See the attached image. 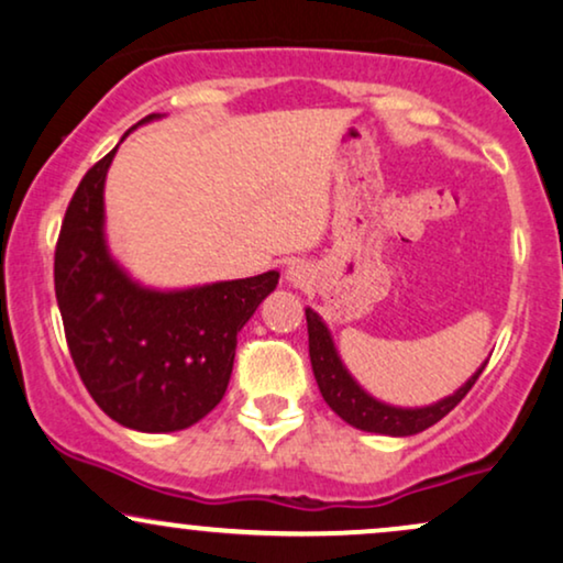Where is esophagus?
Here are the masks:
<instances>
[{
    "mask_svg": "<svg viewBox=\"0 0 563 563\" xmlns=\"http://www.w3.org/2000/svg\"><path fill=\"white\" fill-rule=\"evenodd\" d=\"M284 279H287L289 287H308L310 268L305 266V263H292V266L287 268V274H284Z\"/></svg>",
    "mask_w": 563,
    "mask_h": 563,
    "instance_id": "34e87169",
    "label": "esophagus"
}]
</instances>
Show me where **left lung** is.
<instances>
[{
  "mask_svg": "<svg viewBox=\"0 0 563 563\" xmlns=\"http://www.w3.org/2000/svg\"><path fill=\"white\" fill-rule=\"evenodd\" d=\"M305 318H308L310 365H313V376L318 380V388H321L325 405L334 409L344 422H350L352 428L367 430V433L394 435V439L422 433V430L435 426L441 418H446L451 409L467 397V391L475 386L477 376H481L485 365H488V360H485L473 376L451 394V397H443L428 407H394L371 397V394L352 378V373L346 371L342 357H339L329 325L323 323V318L318 316L313 308H305Z\"/></svg>",
  "mask_w": 563,
  "mask_h": 563,
  "instance_id": "obj_1",
  "label": "left lung"
}]
</instances>
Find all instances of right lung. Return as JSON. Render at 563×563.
Returning a JSON list of instances; mask_svg holds the SVG:
<instances>
[{"mask_svg": "<svg viewBox=\"0 0 563 563\" xmlns=\"http://www.w3.org/2000/svg\"><path fill=\"white\" fill-rule=\"evenodd\" d=\"M117 148L90 166L69 200L54 253V289L69 355L96 405L124 428L175 433L196 426L224 397L238 334L274 292L279 274L187 289L135 282L109 253L103 229V183Z\"/></svg>", "mask_w": 563, "mask_h": 563, "instance_id": "add662e5", "label": "right lung"}]
</instances>
